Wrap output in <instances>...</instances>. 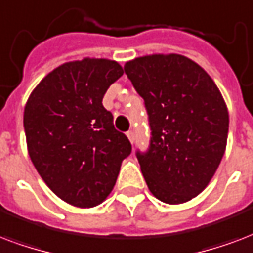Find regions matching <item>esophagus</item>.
Masks as SVG:
<instances>
[{
    "instance_id": "1",
    "label": "esophagus",
    "mask_w": 253,
    "mask_h": 253,
    "mask_svg": "<svg viewBox=\"0 0 253 253\" xmlns=\"http://www.w3.org/2000/svg\"><path fill=\"white\" fill-rule=\"evenodd\" d=\"M126 136H128L129 141H130V144H133V142H134V133H133L132 130H129V132L126 133Z\"/></svg>"
}]
</instances>
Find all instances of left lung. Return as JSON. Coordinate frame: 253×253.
<instances>
[{"label":"left lung","mask_w":253,"mask_h":253,"mask_svg":"<svg viewBox=\"0 0 253 253\" xmlns=\"http://www.w3.org/2000/svg\"><path fill=\"white\" fill-rule=\"evenodd\" d=\"M124 71L152 129L148 152L136 153L146 185L161 202H189L206 189L226 152V101L210 75L179 54L140 56Z\"/></svg>","instance_id":"obj_1"}]
</instances>
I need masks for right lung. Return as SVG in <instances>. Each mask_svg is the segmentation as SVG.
Returning <instances> with one entry per match:
<instances>
[{"label": "right lung", "mask_w": 253, "mask_h": 253, "mask_svg": "<svg viewBox=\"0 0 253 253\" xmlns=\"http://www.w3.org/2000/svg\"><path fill=\"white\" fill-rule=\"evenodd\" d=\"M123 74L115 60L67 62L39 82L25 105L31 162L52 193L72 206L89 209L104 201L132 152L101 103Z\"/></svg>", "instance_id": "right-lung-1"}]
</instances>
